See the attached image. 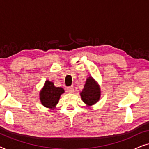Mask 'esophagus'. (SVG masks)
Masks as SVG:
<instances>
[{
    "label": "esophagus",
    "instance_id": "obj_1",
    "mask_svg": "<svg viewBox=\"0 0 149 149\" xmlns=\"http://www.w3.org/2000/svg\"><path fill=\"white\" fill-rule=\"evenodd\" d=\"M66 89H67V91H68V93H72L73 91H74V87H73V86H70V87H67Z\"/></svg>",
    "mask_w": 149,
    "mask_h": 149
}]
</instances>
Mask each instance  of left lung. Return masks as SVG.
Masks as SVG:
<instances>
[{
    "label": "left lung",
    "instance_id": "left-lung-1",
    "mask_svg": "<svg viewBox=\"0 0 149 149\" xmlns=\"http://www.w3.org/2000/svg\"><path fill=\"white\" fill-rule=\"evenodd\" d=\"M81 96L83 101L89 106L94 104L99 100L100 96V87L92 77H89L87 79Z\"/></svg>",
    "mask_w": 149,
    "mask_h": 149
}]
</instances>
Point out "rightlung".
<instances>
[{
  "mask_svg": "<svg viewBox=\"0 0 149 149\" xmlns=\"http://www.w3.org/2000/svg\"><path fill=\"white\" fill-rule=\"evenodd\" d=\"M64 92L62 87H56L54 83L47 81L40 92V99L44 107L52 109L58 103L60 95Z\"/></svg>",
  "mask_w": 149,
  "mask_h": 149,
  "instance_id": "obj_1",
  "label": "right lung"
}]
</instances>
